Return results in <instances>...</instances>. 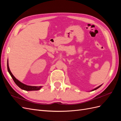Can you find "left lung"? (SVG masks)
<instances>
[{
    "mask_svg": "<svg viewBox=\"0 0 121 121\" xmlns=\"http://www.w3.org/2000/svg\"><path fill=\"white\" fill-rule=\"evenodd\" d=\"M102 85H100V86H98V87H97L96 88H94V89H92V90H91L90 91H94V90H96V89H97L98 88H99Z\"/></svg>",
    "mask_w": 121,
    "mask_h": 121,
    "instance_id": "8db88e82",
    "label": "left lung"
}]
</instances>
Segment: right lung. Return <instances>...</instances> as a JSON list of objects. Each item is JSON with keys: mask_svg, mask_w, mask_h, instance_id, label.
<instances>
[{"mask_svg": "<svg viewBox=\"0 0 121 121\" xmlns=\"http://www.w3.org/2000/svg\"><path fill=\"white\" fill-rule=\"evenodd\" d=\"M7 67H8V72L9 73V74L11 76V77H12L14 83L17 84V86H19L22 89L26 90V91H35V90H39L42 87V86H29V85H26V84L22 83L21 82L19 81V80L14 77V76L13 75L12 72H10V70L9 68V61L8 60V63H7Z\"/></svg>", "mask_w": 121, "mask_h": 121, "instance_id": "obj_1", "label": "right lung"}]
</instances>
